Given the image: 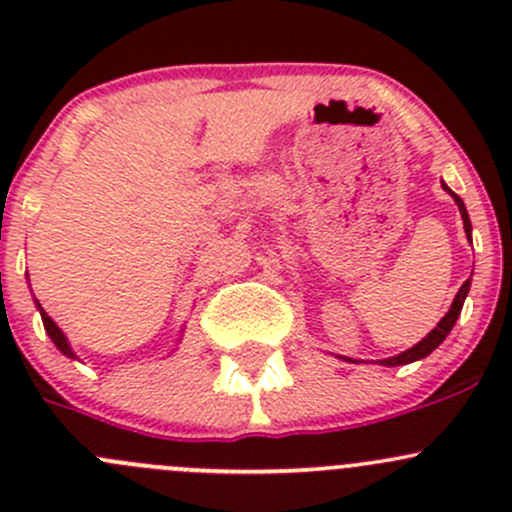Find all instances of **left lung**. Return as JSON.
<instances>
[{
  "label": "left lung",
  "instance_id": "obj_1",
  "mask_svg": "<svg viewBox=\"0 0 512 512\" xmlns=\"http://www.w3.org/2000/svg\"><path fill=\"white\" fill-rule=\"evenodd\" d=\"M443 190H448V193L453 195V200H456L458 210H461L463 227H466V235H468V240H471V218H468L466 205H463V200L458 198V195L453 193V190L448 188L446 183H443ZM468 289H471V280L463 282V287L458 289L456 299H453V304H451V309H448V312H446V317H443L441 322H438L436 327H433L431 332H428L426 337L421 339V342L414 344V347H411V349H406V352H401V354L391 356V359H381L379 364H381V366H404V364H411V361H418V359H423V356L431 354L433 349H436L438 344H441L443 339L448 337V332H451V329H453V324H456L458 314H461V309H463V302H466V297H468ZM342 359H344V361H352V364H356L354 359H347V356H342Z\"/></svg>",
  "mask_w": 512,
  "mask_h": 512
}]
</instances>
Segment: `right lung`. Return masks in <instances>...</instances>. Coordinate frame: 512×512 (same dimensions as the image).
Returning a JSON list of instances; mask_svg holds the SVG:
<instances>
[{"mask_svg":"<svg viewBox=\"0 0 512 512\" xmlns=\"http://www.w3.org/2000/svg\"><path fill=\"white\" fill-rule=\"evenodd\" d=\"M34 302H36V299H34ZM36 309H39V314H41V322H44V329H46V334H49V337H51V342L56 344V349H59L61 354H66V356H69V359H76L74 349L69 347V339H66V334L61 332L59 327H56V324H54V319H51L49 314H46L44 309H41V304H39V302H36Z\"/></svg>","mask_w":512,"mask_h":512,"instance_id":"right-lung-1","label":"right lung"}]
</instances>
